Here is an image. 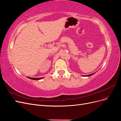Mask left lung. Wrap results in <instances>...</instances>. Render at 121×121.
Returning <instances> with one entry per match:
<instances>
[{
	"label": "left lung",
	"instance_id": "8db88e82",
	"mask_svg": "<svg viewBox=\"0 0 121 121\" xmlns=\"http://www.w3.org/2000/svg\"><path fill=\"white\" fill-rule=\"evenodd\" d=\"M94 74V73H93V74H90V75H85V76H84V77H87V76H92V75H93Z\"/></svg>",
	"mask_w": 121,
	"mask_h": 121
}]
</instances>
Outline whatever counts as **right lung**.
I'll list each match as a JSON object with an SVG mask.
<instances>
[{"instance_id":"add662e5","label":"right lung","mask_w":121,"mask_h":121,"mask_svg":"<svg viewBox=\"0 0 121 121\" xmlns=\"http://www.w3.org/2000/svg\"><path fill=\"white\" fill-rule=\"evenodd\" d=\"M27 77L28 78H29V79H32V80H40V79H42L43 78L42 77V78H31V77Z\"/></svg>"}]
</instances>
